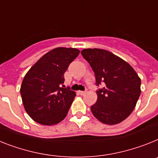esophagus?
Returning a JSON list of instances; mask_svg holds the SVG:
<instances>
[{
  "label": "esophagus",
  "mask_w": 158,
  "mask_h": 158,
  "mask_svg": "<svg viewBox=\"0 0 158 158\" xmlns=\"http://www.w3.org/2000/svg\"><path fill=\"white\" fill-rule=\"evenodd\" d=\"M86 92H87V91H78V93H79V95H83L84 94L86 93Z\"/></svg>",
  "instance_id": "1"
}]
</instances>
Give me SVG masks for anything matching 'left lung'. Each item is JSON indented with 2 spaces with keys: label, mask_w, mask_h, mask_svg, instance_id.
Segmentation results:
<instances>
[{
  "label": "left lung",
  "mask_w": 158,
  "mask_h": 158,
  "mask_svg": "<svg viewBox=\"0 0 158 158\" xmlns=\"http://www.w3.org/2000/svg\"><path fill=\"white\" fill-rule=\"evenodd\" d=\"M81 54L95 73L97 101L91 106L96 119L107 124L120 123L134 109L140 95V79L127 62L102 49H84Z\"/></svg>",
  "instance_id": "1"
}]
</instances>
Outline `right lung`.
<instances>
[{
    "label": "right lung",
    "mask_w": 158,
    "mask_h": 158,
    "mask_svg": "<svg viewBox=\"0 0 158 158\" xmlns=\"http://www.w3.org/2000/svg\"><path fill=\"white\" fill-rule=\"evenodd\" d=\"M79 54L77 49L58 47L26 73L20 91L24 108L34 121L53 125L66 117L76 94L63 85L64 73Z\"/></svg>",
    "instance_id": "right-lung-1"
}]
</instances>
